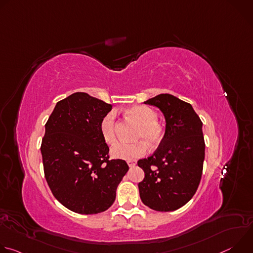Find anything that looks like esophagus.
I'll return each mask as SVG.
<instances>
[{
    "label": "esophagus",
    "mask_w": 253,
    "mask_h": 253,
    "mask_svg": "<svg viewBox=\"0 0 253 253\" xmlns=\"http://www.w3.org/2000/svg\"><path fill=\"white\" fill-rule=\"evenodd\" d=\"M127 164L129 167H134L136 165V161L135 160H128Z\"/></svg>",
    "instance_id": "34e87169"
}]
</instances>
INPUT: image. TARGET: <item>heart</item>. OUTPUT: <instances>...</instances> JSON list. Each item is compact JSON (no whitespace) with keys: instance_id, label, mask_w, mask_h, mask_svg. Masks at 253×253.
<instances>
[{"instance_id":"1","label":"heart","mask_w":253,"mask_h":253,"mask_svg":"<svg viewBox=\"0 0 253 253\" xmlns=\"http://www.w3.org/2000/svg\"><path fill=\"white\" fill-rule=\"evenodd\" d=\"M127 115L139 124L135 137L142 139L133 143L120 142L111 148V155L116 159L134 160L143 156L147 151V143L151 147H156L164 140L165 128L158 121L157 113L148 106L137 105L130 107ZM100 133L103 140L108 144L116 142L115 113H107L100 122Z\"/></svg>"}]
</instances>
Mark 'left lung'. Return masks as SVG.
Returning <instances> with one entry per match:
<instances>
[{
	"label": "left lung",
	"mask_w": 253,
	"mask_h": 253,
	"mask_svg": "<svg viewBox=\"0 0 253 253\" xmlns=\"http://www.w3.org/2000/svg\"><path fill=\"white\" fill-rule=\"evenodd\" d=\"M164 114V140L148 158L137 164L145 173L139 182L142 202L156 211H174L195 194L203 170L205 143L202 122L192 106L170 94L144 102Z\"/></svg>",
	"instance_id": "left-lung-1"
}]
</instances>
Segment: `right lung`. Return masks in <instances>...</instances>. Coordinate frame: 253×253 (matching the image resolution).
I'll return each mask as SVG.
<instances>
[{
  "label": "right lung",
  "instance_id": "add662e5",
  "mask_svg": "<svg viewBox=\"0 0 253 253\" xmlns=\"http://www.w3.org/2000/svg\"><path fill=\"white\" fill-rule=\"evenodd\" d=\"M111 110V104L77 92L56 104L45 125V178L55 198L71 211L107 210L129 169L124 160L109 159V147L100 133V122Z\"/></svg>",
  "mask_w": 253,
  "mask_h": 253
}]
</instances>
